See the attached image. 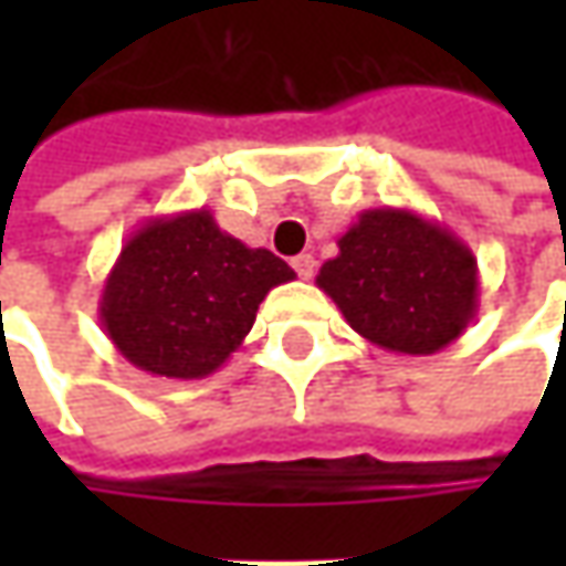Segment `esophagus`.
I'll return each mask as SVG.
<instances>
[{
  "label": "esophagus",
  "mask_w": 566,
  "mask_h": 566,
  "mask_svg": "<svg viewBox=\"0 0 566 566\" xmlns=\"http://www.w3.org/2000/svg\"><path fill=\"white\" fill-rule=\"evenodd\" d=\"M293 268L302 280H312V273H315V258H312V254H295Z\"/></svg>",
  "instance_id": "esophagus-1"
}]
</instances>
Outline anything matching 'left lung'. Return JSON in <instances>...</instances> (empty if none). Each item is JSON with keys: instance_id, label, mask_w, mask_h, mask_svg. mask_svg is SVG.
<instances>
[{"instance_id": "1", "label": "left lung", "mask_w": 566, "mask_h": 566, "mask_svg": "<svg viewBox=\"0 0 566 566\" xmlns=\"http://www.w3.org/2000/svg\"><path fill=\"white\" fill-rule=\"evenodd\" d=\"M317 271L346 324L387 353L434 356L479 312V264L467 242L406 207L361 210Z\"/></svg>"}]
</instances>
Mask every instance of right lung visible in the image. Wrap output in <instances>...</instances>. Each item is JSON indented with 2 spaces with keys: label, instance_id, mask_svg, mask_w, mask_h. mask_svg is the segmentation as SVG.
<instances>
[{
  "label": "right lung",
  "instance_id": "add662e5",
  "mask_svg": "<svg viewBox=\"0 0 566 566\" xmlns=\"http://www.w3.org/2000/svg\"><path fill=\"white\" fill-rule=\"evenodd\" d=\"M290 280L286 261L223 232L205 207L150 217L103 283L99 324L147 375L207 378L249 337L273 286Z\"/></svg>",
  "mask_w": 566,
  "mask_h": 566
}]
</instances>
